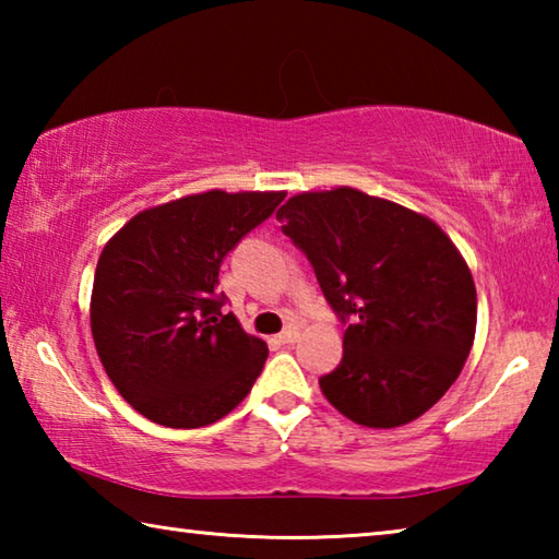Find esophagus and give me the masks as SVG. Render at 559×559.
I'll use <instances>...</instances> for the list:
<instances>
[{
  "label": "esophagus",
  "mask_w": 559,
  "mask_h": 559,
  "mask_svg": "<svg viewBox=\"0 0 559 559\" xmlns=\"http://www.w3.org/2000/svg\"><path fill=\"white\" fill-rule=\"evenodd\" d=\"M298 335H300V330H298V328H286V330H283L281 335H276L273 340H276L278 345H290V343H296Z\"/></svg>",
  "instance_id": "34e87169"
}]
</instances>
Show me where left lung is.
<instances>
[{
	"instance_id": "8db88e82",
	"label": "left lung",
	"mask_w": 559,
	"mask_h": 559,
	"mask_svg": "<svg viewBox=\"0 0 559 559\" xmlns=\"http://www.w3.org/2000/svg\"><path fill=\"white\" fill-rule=\"evenodd\" d=\"M276 219L349 318L343 362L320 377L325 400L359 427L419 419L456 382L476 335L461 251L429 216L355 187L300 192Z\"/></svg>"
}]
</instances>
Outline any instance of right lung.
<instances>
[{"label":"right lung","mask_w":559,"mask_h":559,"mask_svg":"<svg viewBox=\"0 0 559 559\" xmlns=\"http://www.w3.org/2000/svg\"><path fill=\"white\" fill-rule=\"evenodd\" d=\"M286 192L210 189L150 206L103 246L91 333L132 409L169 429H200L243 402L269 347L216 296L226 253Z\"/></svg>","instance_id":"right-lung-1"}]
</instances>
